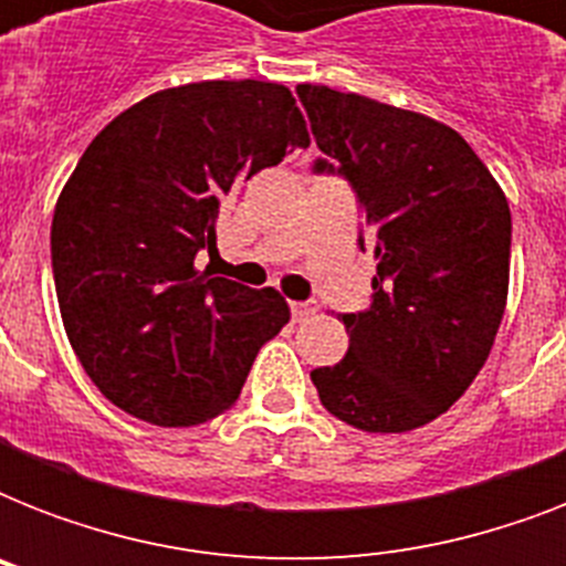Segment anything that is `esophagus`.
<instances>
[{
	"label": "esophagus",
	"instance_id": "obj_1",
	"mask_svg": "<svg viewBox=\"0 0 566 566\" xmlns=\"http://www.w3.org/2000/svg\"><path fill=\"white\" fill-rule=\"evenodd\" d=\"M317 308H319L317 302H291L293 323H305V319L317 314Z\"/></svg>",
	"mask_w": 566,
	"mask_h": 566
}]
</instances>
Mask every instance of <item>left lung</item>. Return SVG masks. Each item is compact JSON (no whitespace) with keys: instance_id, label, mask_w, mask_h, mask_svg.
<instances>
[{"instance_id":"left-lung-1","label":"left lung","mask_w":566,"mask_h":566,"mask_svg":"<svg viewBox=\"0 0 566 566\" xmlns=\"http://www.w3.org/2000/svg\"><path fill=\"white\" fill-rule=\"evenodd\" d=\"M296 93L319 153L361 202V249L376 258L370 308L340 317L349 353L311 381L355 429H420L491 355L509 300V199L455 128L326 84Z\"/></svg>"}]
</instances>
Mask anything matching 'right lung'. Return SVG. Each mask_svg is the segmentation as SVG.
Returning <instances> with one entry per match:
<instances>
[{
	"mask_svg": "<svg viewBox=\"0 0 566 566\" xmlns=\"http://www.w3.org/2000/svg\"><path fill=\"white\" fill-rule=\"evenodd\" d=\"M311 144L284 84L193 82L114 117L52 217L61 319L84 373L137 420L188 429L238 402L291 308L279 291L196 270L234 185Z\"/></svg>",
	"mask_w": 566,
	"mask_h": 566,
	"instance_id": "add662e5",
	"label": "right lung"
}]
</instances>
